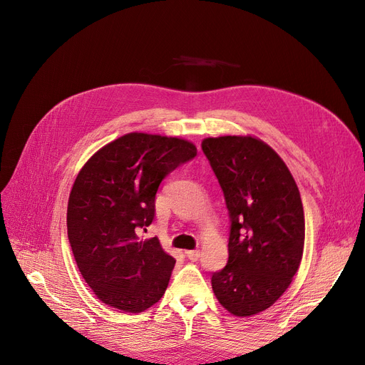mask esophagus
I'll use <instances>...</instances> for the list:
<instances>
[{
  "mask_svg": "<svg viewBox=\"0 0 365 365\" xmlns=\"http://www.w3.org/2000/svg\"><path fill=\"white\" fill-rule=\"evenodd\" d=\"M186 257H187L189 260L197 262V260L200 259V252H198V250H189V252H186Z\"/></svg>",
  "mask_w": 365,
  "mask_h": 365,
  "instance_id": "34e87169",
  "label": "esophagus"
}]
</instances>
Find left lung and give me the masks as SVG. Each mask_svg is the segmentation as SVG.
Returning <instances> with one entry per match:
<instances>
[{
  "mask_svg": "<svg viewBox=\"0 0 365 365\" xmlns=\"http://www.w3.org/2000/svg\"><path fill=\"white\" fill-rule=\"evenodd\" d=\"M229 213L227 263L213 272V292L237 317L272 306L299 269L304 215L297 185L278 153L252 136L202 140Z\"/></svg>",
  "mask_w": 365,
  "mask_h": 365,
  "instance_id": "1",
  "label": "left lung"
}]
</instances>
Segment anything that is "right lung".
I'll return each instance as SVG.
<instances>
[{"label": "right lung", "instance_id": "1", "mask_svg": "<svg viewBox=\"0 0 365 365\" xmlns=\"http://www.w3.org/2000/svg\"><path fill=\"white\" fill-rule=\"evenodd\" d=\"M197 157L187 140L128 133L86 163L68 202V238L76 266L103 303L139 314L164 294L175 257L140 231L155 217V195L173 170Z\"/></svg>", "mask_w": 365, "mask_h": 365}]
</instances>
